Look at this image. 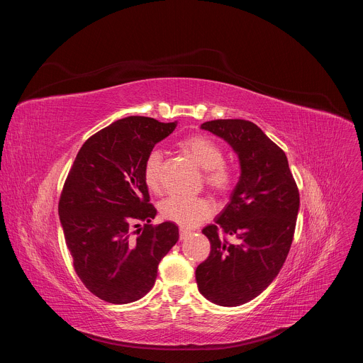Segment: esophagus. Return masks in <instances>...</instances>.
<instances>
[{"label":"esophagus","instance_id":"obj_1","mask_svg":"<svg viewBox=\"0 0 363 363\" xmlns=\"http://www.w3.org/2000/svg\"><path fill=\"white\" fill-rule=\"evenodd\" d=\"M188 235H191V231H189V230L179 228V238H181V240H185Z\"/></svg>","mask_w":363,"mask_h":363}]
</instances>
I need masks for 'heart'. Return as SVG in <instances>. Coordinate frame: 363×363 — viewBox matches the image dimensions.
<instances>
[{
  "label": "heart",
  "mask_w": 363,
  "mask_h": 363,
  "mask_svg": "<svg viewBox=\"0 0 363 363\" xmlns=\"http://www.w3.org/2000/svg\"><path fill=\"white\" fill-rule=\"evenodd\" d=\"M178 146L203 169V184L211 192L224 195L234 185V171L224 161L223 147L205 135H191L178 142ZM143 178L146 186L158 194L162 189V152L153 149L145 160ZM213 213L211 202L203 196L171 195L161 203V216L181 227H195Z\"/></svg>",
  "instance_id": "b5f03b06"
}]
</instances>
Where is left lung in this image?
Masks as SVG:
<instances>
[{
  "instance_id": "8db88e82",
  "label": "left lung",
  "mask_w": 363,
  "mask_h": 363,
  "mask_svg": "<svg viewBox=\"0 0 363 363\" xmlns=\"http://www.w3.org/2000/svg\"><path fill=\"white\" fill-rule=\"evenodd\" d=\"M202 129L227 140L241 165L231 201L202 234L211 244L195 272L203 297L220 306H240L263 293L290 251L300 205L287 157L250 121L218 119Z\"/></svg>"
}]
</instances>
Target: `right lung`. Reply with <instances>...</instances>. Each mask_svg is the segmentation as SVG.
Segmentation results:
<instances>
[{
    "instance_id": "right-lung-1",
    "label": "right lung",
    "mask_w": 363,
    "mask_h": 363,
    "mask_svg": "<svg viewBox=\"0 0 363 363\" xmlns=\"http://www.w3.org/2000/svg\"><path fill=\"white\" fill-rule=\"evenodd\" d=\"M175 128L145 116L116 121L83 143L69 171L59 201L66 244L76 274L101 300L143 297L179 238L174 223L149 224L157 210L143 178L149 152Z\"/></svg>"
}]
</instances>
